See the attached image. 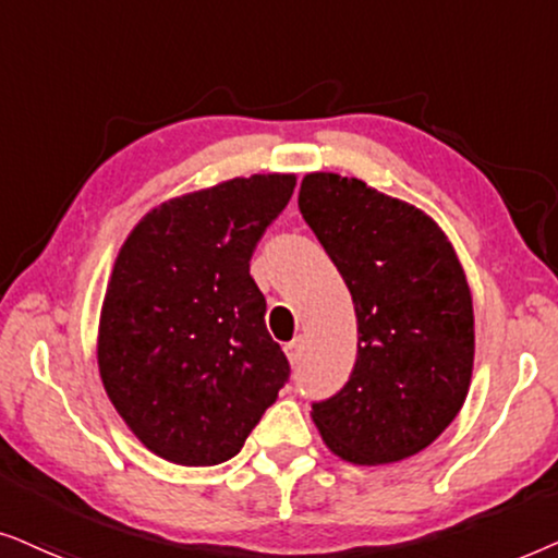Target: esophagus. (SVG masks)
<instances>
[{"mask_svg":"<svg viewBox=\"0 0 558 558\" xmlns=\"http://www.w3.org/2000/svg\"><path fill=\"white\" fill-rule=\"evenodd\" d=\"M286 354H288V360H291V365H299V362L303 360V339L291 341V344L286 347Z\"/></svg>","mask_w":558,"mask_h":558,"instance_id":"esophagus-1","label":"esophagus"}]
</instances>
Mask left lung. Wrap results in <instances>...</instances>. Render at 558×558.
Segmentation results:
<instances>
[{
    "label": "left lung",
    "mask_w": 558,
    "mask_h": 558,
    "mask_svg": "<svg viewBox=\"0 0 558 558\" xmlns=\"http://www.w3.org/2000/svg\"><path fill=\"white\" fill-rule=\"evenodd\" d=\"M299 209L352 293L360 333L347 385L311 418L352 464L418 454L472 380V293L457 252L434 219L360 178L308 173Z\"/></svg>",
    "instance_id": "left-lung-1"
}]
</instances>
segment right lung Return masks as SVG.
<instances>
[{"label": "right lung", "instance_id": "obj_1", "mask_svg": "<svg viewBox=\"0 0 558 558\" xmlns=\"http://www.w3.org/2000/svg\"><path fill=\"white\" fill-rule=\"evenodd\" d=\"M295 175L232 178L145 214L119 250L99 322L104 390L153 454L211 466L244 439L291 365L250 275Z\"/></svg>", "mask_w": 558, "mask_h": 558}]
</instances>
